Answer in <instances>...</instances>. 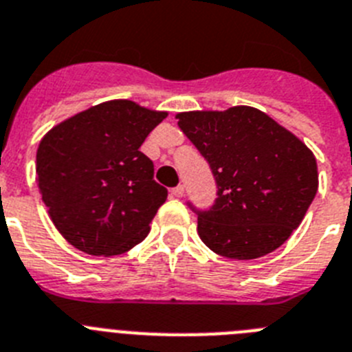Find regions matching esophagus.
Wrapping results in <instances>:
<instances>
[{
  "label": "esophagus",
  "mask_w": 352,
  "mask_h": 352,
  "mask_svg": "<svg viewBox=\"0 0 352 352\" xmlns=\"http://www.w3.org/2000/svg\"><path fill=\"white\" fill-rule=\"evenodd\" d=\"M172 193H173V197H182V195H184V186L179 184L177 188L172 189Z\"/></svg>",
  "instance_id": "obj_1"
}]
</instances>
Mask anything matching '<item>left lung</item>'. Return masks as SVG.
<instances>
[{
	"label": "left lung",
	"instance_id": "8db88e82",
	"mask_svg": "<svg viewBox=\"0 0 352 352\" xmlns=\"http://www.w3.org/2000/svg\"><path fill=\"white\" fill-rule=\"evenodd\" d=\"M177 125L216 180L198 216L200 239L227 258L252 261L280 248L303 221L319 186L317 161L303 142L250 106L189 111Z\"/></svg>",
	"mask_w": 352,
	"mask_h": 352
}]
</instances>
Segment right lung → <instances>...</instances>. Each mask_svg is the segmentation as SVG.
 Instances as JSON below:
<instances>
[{"mask_svg":"<svg viewBox=\"0 0 352 352\" xmlns=\"http://www.w3.org/2000/svg\"><path fill=\"white\" fill-rule=\"evenodd\" d=\"M166 113L109 100L49 131L36 179L54 227L90 255H120L142 243L168 189L140 146Z\"/></svg>","mask_w":352,"mask_h":352,"instance_id":"add662e5","label":"right lung"}]
</instances>
